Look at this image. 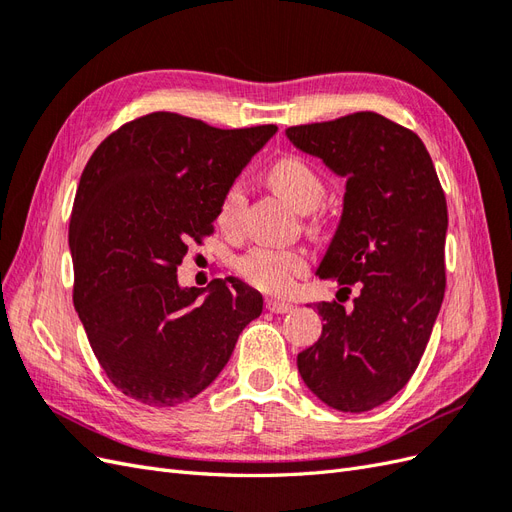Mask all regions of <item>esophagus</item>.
I'll list each match as a JSON object with an SVG mask.
<instances>
[{
  "mask_svg": "<svg viewBox=\"0 0 512 512\" xmlns=\"http://www.w3.org/2000/svg\"><path fill=\"white\" fill-rule=\"evenodd\" d=\"M267 309L273 314H288L292 312V303L288 301H277V299H267Z\"/></svg>",
  "mask_w": 512,
  "mask_h": 512,
  "instance_id": "esophagus-1",
  "label": "esophagus"
}]
</instances>
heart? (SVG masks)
<instances>
[{"mask_svg": "<svg viewBox=\"0 0 512 512\" xmlns=\"http://www.w3.org/2000/svg\"><path fill=\"white\" fill-rule=\"evenodd\" d=\"M271 188L280 194L288 205L299 213L316 211L327 185L316 173V168L309 166L301 158H282L277 160L267 173ZM245 207V188L241 181H232L224 190L218 205V224L222 228H235L241 220ZM307 267V260L301 252L280 250V247L258 245L239 260V271L252 286L282 294L288 292L294 284V277L301 275Z\"/></svg>", "mask_w": 512, "mask_h": 512, "instance_id": "1", "label": "heart"}]
</instances>
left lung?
<instances>
[{"instance_id": "1", "label": "left lung", "mask_w": 512, "mask_h": 512, "mask_svg": "<svg viewBox=\"0 0 512 512\" xmlns=\"http://www.w3.org/2000/svg\"><path fill=\"white\" fill-rule=\"evenodd\" d=\"M286 138L346 179L316 275L359 288L352 309L314 303L322 335L299 352V374L327 406L367 412L404 389L427 348L446 286V198L421 138L378 113L294 126Z\"/></svg>"}]
</instances>
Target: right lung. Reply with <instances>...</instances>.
Masks as SVG:
<instances>
[{
  "mask_svg": "<svg viewBox=\"0 0 512 512\" xmlns=\"http://www.w3.org/2000/svg\"><path fill=\"white\" fill-rule=\"evenodd\" d=\"M275 132L151 113L89 158L70 220L74 307L123 395L173 408L203 393L262 314V294L239 277L190 288L177 267L188 245L213 230L224 190Z\"/></svg>",
  "mask_w": 512,
  "mask_h": 512,
  "instance_id": "add662e5",
  "label": "right lung"
}]
</instances>
